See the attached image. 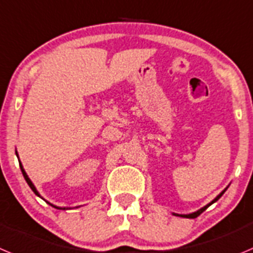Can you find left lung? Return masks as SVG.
I'll return each mask as SVG.
<instances>
[{"label":"left lung","mask_w":253,"mask_h":253,"mask_svg":"<svg viewBox=\"0 0 253 253\" xmlns=\"http://www.w3.org/2000/svg\"><path fill=\"white\" fill-rule=\"evenodd\" d=\"M227 188H228V186H227ZM227 188H226V189H224V190H222V192H220V193H219V194H218V195H217V197H215V198H214V199L211 200V203H208V204H207V206H204V207H203V208H200V209H199V211H194V213H190V214H181V217H188V218H195V217H198V215H199V214H200V213H203V211H206V209H207V208H208V207H209V206H211V204H213V203H215V202H217V200H218V199H219V198H220V197H222V195H223V194H224V192H226V190H227Z\"/></svg>","instance_id":"1"}]
</instances>
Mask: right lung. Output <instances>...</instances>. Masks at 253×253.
<instances>
[{
    "mask_svg": "<svg viewBox=\"0 0 253 253\" xmlns=\"http://www.w3.org/2000/svg\"><path fill=\"white\" fill-rule=\"evenodd\" d=\"M16 156L19 158V154H17V151H16ZM19 164H20V169H21V171H22V175H24V177H25V180H26V183L29 184V186H30V188H31V190H33V192L35 193V194L38 195L39 198H42V199H44V198H42V195H40V193L38 192V189L35 188V185H34V183H33V181H31L30 177H29V175H27L26 171H25L24 166H22V164H21V161H20V159H19ZM44 200H45V199H44ZM47 204H50V206L54 207V208H56V209H63V211H65V209H70L69 207H58V206H54V204L49 203V202H47ZM79 207H81V206H79ZM79 207H76V208H79Z\"/></svg>",
    "mask_w": 253,
    "mask_h": 253,
    "instance_id": "obj_1",
    "label": "right lung"
}]
</instances>
